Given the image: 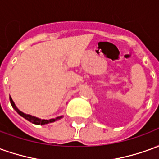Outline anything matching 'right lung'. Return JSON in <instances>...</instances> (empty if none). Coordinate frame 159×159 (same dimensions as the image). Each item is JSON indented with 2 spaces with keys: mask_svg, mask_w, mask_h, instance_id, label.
Listing matches in <instances>:
<instances>
[{
  "mask_svg": "<svg viewBox=\"0 0 159 159\" xmlns=\"http://www.w3.org/2000/svg\"><path fill=\"white\" fill-rule=\"evenodd\" d=\"M10 102H11V105H12V107L14 108V110L18 112V113L20 115V116H22L23 117H25V119H27L28 121H30V123H34V124H41V125H44V124H47V123H52V122H55L57 120L60 119L62 117H56V118H52V119H49V120H45V119H39V118H37L36 117H33L31 115H28V114H25L22 112L21 111H19L17 107H16L15 104L14 102L12 101V98L10 97Z\"/></svg>",
  "mask_w": 159,
  "mask_h": 159,
  "instance_id": "right-lung-1",
  "label": "right lung"
}]
</instances>
